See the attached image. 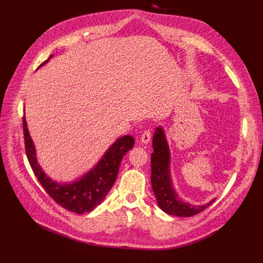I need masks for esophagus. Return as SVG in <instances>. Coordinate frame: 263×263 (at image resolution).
Instances as JSON below:
<instances>
[{
  "label": "esophagus",
  "mask_w": 263,
  "mask_h": 263,
  "mask_svg": "<svg viewBox=\"0 0 263 263\" xmlns=\"http://www.w3.org/2000/svg\"><path fill=\"white\" fill-rule=\"evenodd\" d=\"M150 140H151V132L149 130L144 131V133L141 136V142L143 144H148L150 142Z\"/></svg>",
  "instance_id": "obj_1"
}]
</instances>
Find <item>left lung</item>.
I'll list each match as a JSON object with an SVG mask.
<instances>
[{"label":"left lung","mask_w":263,"mask_h":263,"mask_svg":"<svg viewBox=\"0 0 263 263\" xmlns=\"http://www.w3.org/2000/svg\"><path fill=\"white\" fill-rule=\"evenodd\" d=\"M154 153L151 154V186L160 208L170 215L189 217L200 213L211 205L215 199L202 205H194L182 201L173 186L170 174L171 154L162 127H158L153 140Z\"/></svg>","instance_id":"obj_1"}]
</instances>
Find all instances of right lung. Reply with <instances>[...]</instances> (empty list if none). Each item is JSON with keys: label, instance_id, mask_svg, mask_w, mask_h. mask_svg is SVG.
Returning <instances> with one entry per match:
<instances>
[{"label": "right lung", "instance_id": "add662e5", "mask_svg": "<svg viewBox=\"0 0 263 263\" xmlns=\"http://www.w3.org/2000/svg\"><path fill=\"white\" fill-rule=\"evenodd\" d=\"M52 57L53 55L40 66L48 63ZM23 133L26 157L38 181L55 202L77 214L89 212L101 203L116 181L121 160L134 146L133 137L124 135L106 150L96 166L84 176L72 183H58L48 177L39 166L25 116H23Z\"/></svg>", "mask_w": 263, "mask_h": 263}]
</instances>
